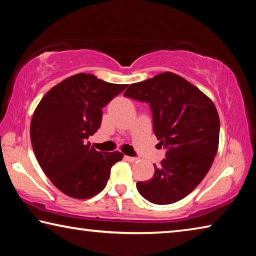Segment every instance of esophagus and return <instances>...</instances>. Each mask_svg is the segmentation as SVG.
Returning <instances> with one entry per match:
<instances>
[{
  "label": "esophagus",
  "mask_w": 256,
  "mask_h": 256,
  "mask_svg": "<svg viewBox=\"0 0 256 256\" xmlns=\"http://www.w3.org/2000/svg\"><path fill=\"white\" fill-rule=\"evenodd\" d=\"M124 159L126 160V162H136V160H138V158H136V157H130V156H125Z\"/></svg>",
  "instance_id": "1"
}]
</instances>
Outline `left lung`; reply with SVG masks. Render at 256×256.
Listing matches in <instances>:
<instances>
[{
  "label": "left lung",
  "mask_w": 256,
  "mask_h": 256,
  "mask_svg": "<svg viewBox=\"0 0 256 256\" xmlns=\"http://www.w3.org/2000/svg\"><path fill=\"white\" fill-rule=\"evenodd\" d=\"M125 97L146 102L154 132L166 158L154 177L138 182V193L154 204L182 200L201 183L218 151L220 120L214 104L184 78L164 72L128 86Z\"/></svg>",
  "instance_id": "obj_1"
}]
</instances>
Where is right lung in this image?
Returning a JSON list of instances; mask_svg holds the SVG:
<instances>
[{
  "mask_svg": "<svg viewBox=\"0 0 256 256\" xmlns=\"http://www.w3.org/2000/svg\"><path fill=\"white\" fill-rule=\"evenodd\" d=\"M126 86L79 73L53 86L38 104L30 124L32 149L60 192L82 200L105 188L112 166L123 154L99 152L86 138L100 128L102 108Z\"/></svg>",
  "mask_w": 256,
  "mask_h": 256,
  "instance_id": "right-lung-1",
  "label": "right lung"
}]
</instances>
